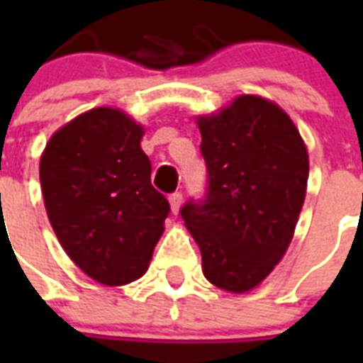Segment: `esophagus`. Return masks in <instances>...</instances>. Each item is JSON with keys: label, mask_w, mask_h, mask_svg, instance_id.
<instances>
[{"label": "esophagus", "mask_w": 363, "mask_h": 363, "mask_svg": "<svg viewBox=\"0 0 363 363\" xmlns=\"http://www.w3.org/2000/svg\"><path fill=\"white\" fill-rule=\"evenodd\" d=\"M169 205H171V213H173V215H179V211H181L182 207V194L181 192L171 194Z\"/></svg>", "instance_id": "obj_1"}]
</instances>
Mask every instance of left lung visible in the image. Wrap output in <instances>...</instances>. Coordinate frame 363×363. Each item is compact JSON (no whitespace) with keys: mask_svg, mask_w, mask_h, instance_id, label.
<instances>
[{"mask_svg":"<svg viewBox=\"0 0 363 363\" xmlns=\"http://www.w3.org/2000/svg\"><path fill=\"white\" fill-rule=\"evenodd\" d=\"M196 124L209 194L181 215L205 279L226 292H250L292 242L309 179L307 147L286 111L254 94L198 115Z\"/></svg>","mask_w":363,"mask_h":363,"instance_id":"obj_1","label":"left lung"}]
</instances>
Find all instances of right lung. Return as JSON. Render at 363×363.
I'll use <instances>...</instances> for the list:
<instances>
[{
	"instance_id": "obj_1",
	"label": "right lung",
	"mask_w": 363,
	"mask_h": 363,
	"mask_svg": "<svg viewBox=\"0 0 363 363\" xmlns=\"http://www.w3.org/2000/svg\"><path fill=\"white\" fill-rule=\"evenodd\" d=\"M143 135V124L128 113L96 107L54 131L39 162L45 209L60 245L105 286H124L147 273L169 213L150 184Z\"/></svg>"
}]
</instances>
